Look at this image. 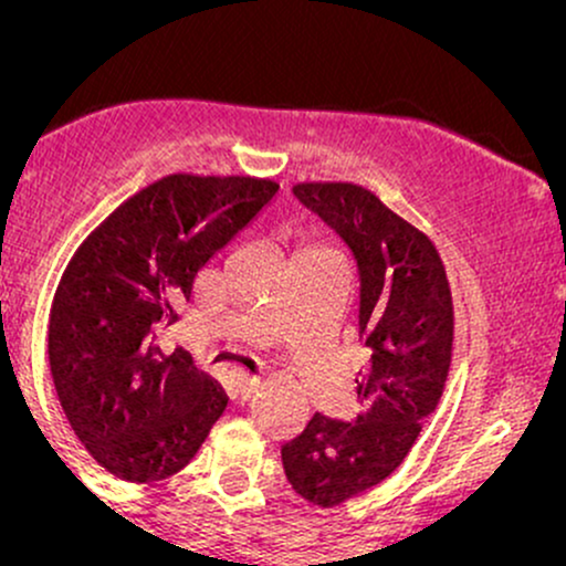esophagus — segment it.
<instances>
[{"label": "esophagus", "mask_w": 566, "mask_h": 566, "mask_svg": "<svg viewBox=\"0 0 566 566\" xmlns=\"http://www.w3.org/2000/svg\"><path fill=\"white\" fill-rule=\"evenodd\" d=\"M258 388H261V382L255 378H239L233 382V396H237L239 401H250L252 396L258 394Z\"/></svg>", "instance_id": "esophagus-1"}]
</instances>
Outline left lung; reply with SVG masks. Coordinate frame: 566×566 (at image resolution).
Returning a JSON list of instances; mask_svg holds the SVG:
<instances>
[{
  "mask_svg": "<svg viewBox=\"0 0 566 566\" xmlns=\"http://www.w3.org/2000/svg\"><path fill=\"white\" fill-rule=\"evenodd\" d=\"M295 197L354 252L359 269V373L354 423L316 412L282 447L287 482L322 509L373 490L399 469L437 412L452 361L454 311L437 244L356 184H297Z\"/></svg>",
  "mask_w": 566,
  "mask_h": 566,
  "instance_id": "1",
  "label": "left lung"
}]
</instances>
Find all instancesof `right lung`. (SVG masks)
Here are the masks:
<instances>
[{
    "instance_id": "obj_1",
    "label": "right lung",
    "mask_w": 566,
    "mask_h": 566,
    "mask_svg": "<svg viewBox=\"0 0 566 566\" xmlns=\"http://www.w3.org/2000/svg\"><path fill=\"white\" fill-rule=\"evenodd\" d=\"M279 184L250 175H167L129 197L84 239L50 311V373L71 428L125 482L186 469L229 396L165 354L193 279L274 199Z\"/></svg>"
}]
</instances>
